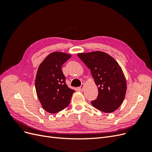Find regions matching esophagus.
<instances>
[{
    "mask_svg": "<svg viewBox=\"0 0 152 152\" xmlns=\"http://www.w3.org/2000/svg\"><path fill=\"white\" fill-rule=\"evenodd\" d=\"M84 86H85V84H82L81 86H80V87H79V89L80 91H83V90L84 89Z\"/></svg>",
    "mask_w": 152,
    "mask_h": 152,
    "instance_id": "obj_1",
    "label": "esophagus"
}]
</instances>
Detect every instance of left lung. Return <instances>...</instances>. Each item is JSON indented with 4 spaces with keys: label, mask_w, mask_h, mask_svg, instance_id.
<instances>
[{
    "label": "left lung",
    "mask_w": 152,
    "mask_h": 152,
    "mask_svg": "<svg viewBox=\"0 0 152 152\" xmlns=\"http://www.w3.org/2000/svg\"><path fill=\"white\" fill-rule=\"evenodd\" d=\"M79 58L90 69L98 96L91 104L104 113L118 109L126 96L127 84L121 67L109 54L102 51L79 53Z\"/></svg>",
    "instance_id": "1"
}]
</instances>
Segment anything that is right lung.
I'll list each match as a JSON object with an SVG mask.
<instances>
[{"mask_svg": "<svg viewBox=\"0 0 152 152\" xmlns=\"http://www.w3.org/2000/svg\"><path fill=\"white\" fill-rule=\"evenodd\" d=\"M71 55L61 52L49 54L39 66L35 79L37 94L42 108L56 113L67 107L75 91L69 88L61 66Z\"/></svg>", "mask_w": 152, "mask_h": 152, "instance_id": "add662e5", "label": "right lung"}]
</instances>
